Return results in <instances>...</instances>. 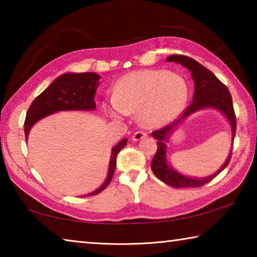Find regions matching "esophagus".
I'll use <instances>...</instances> for the list:
<instances>
[{
    "mask_svg": "<svg viewBox=\"0 0 257 257\" xmlns=\"http://www.w3.org/2000/svg\"><path fill=\"white\" fill-rule=\"evenodd\" d=\"M146 136H147V134H146L145 132H142V130H138V132H136V133H135V134L133 135V141L138 142V141H141V139L145 138Z\"/></svg>",
    "mask_w": 257,
    "mask_h": 257,
    "instance_id": "esophagus-1",
    "label": "esophagus"
}]
</instances>
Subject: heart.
I'll return each instance as SVG.
<instances>
[{
  "label": "heart",
  "mask_w": 257,
  "mask_h": 257,
  "mask_svg": "<svg viewBox=\"0 0 257 257\" xmlns=\"http://www.w3.org/2000/svg\"><path fill=\"white\" fill-rule=\"evenodd\" d=\"M184 78L167 70H142L127 73L116 82L114 96L103 107L114 118L138 113L142 124L160 127L170 122L184 108L187 99Z\"/></svg>",
  "instance_id": "heart-1"
}]
</instances>
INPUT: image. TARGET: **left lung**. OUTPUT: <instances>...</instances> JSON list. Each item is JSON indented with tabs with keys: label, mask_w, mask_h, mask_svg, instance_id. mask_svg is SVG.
Instances as JSON below:
<instances>
[{
	"label": "left lung",
	"mask_w": 257,
	"mask_h": 257,
	"mask_svg": "<svg viewBox=\"0 0 257 257\" xmlns=\"http://www.w3.org/2000/svg\"><path fill=\"white\" fill-rule=\"evenodd\" d=\"M168 62H175L180 63L182 66L186 67L191 73L194 82H195V92L193 96V102L189 106H187L186 110L182 113V115L175 122H172L168 125L160 128L158 130H154L152 133L158 144V150L154 155L153 160H152V170H153L154 175L159 178L161 181L175 188H186V187H202L207 182H210L212 179L219 175V173L227 168V165L231 159L232 150L230 151V154L228 156L225 163L222 165V168L214 175L210 177L202 178V179H196V178H189L186 177L181 173L173 170L171 167H169L167 163V147H165L164 143L167 142L169 135L172 133L178 124H179L182 120L186 119L187 116L190 115L191 113L196 112L204 107H213L216 108L223 113L229 120V123L231 125L232 130V139L236 135V114H234L233 104L231 94H230L227 86L222 84L217 78L213 75V73L208 70L207 68L202 66L198 63L196 60L189 58L186 55H179L173 54L170 55L167 59ZM233 144V142H232Z\"/></svg>",
	"instance_id": "1"
}]
</instances>
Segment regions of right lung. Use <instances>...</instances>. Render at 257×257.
Wrapping results in <instances>:
<instances>
[{
  "label": "right lung",
  "instance_id": "add662e5",
  "mask_svg": "<svg viewBox=\"0 0 257 257\" xmlns=\"http://www.w3.org/2000/svg\"><path fill=\"white\" fill-rule=\"evenodd\" d=\"M99 78L101 77L94 72L64 73L56 78L44 92L38 95L30 104L25 120L26 139L28 138L29 130L33 124L52 113L69 110H94L96 107L94 97ZM125 145H127V139H122L118 145L113 147L106 180L99 188L93 193H89L88 196L101 193L110 184L115 170L116 155Z\"/></svg>",
  "mask_w": 257,
  "mask_h": 257
}]
</instances>
